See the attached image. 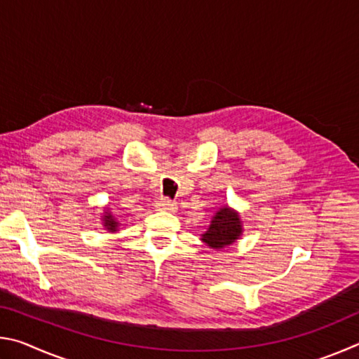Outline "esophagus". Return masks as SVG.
I'll use <instances>...</instances> for the list:
<instances>
[{
    "instance_id": "obj_1",
    "label": "esophagus",
    "mask_w": 359,
    "mask_h": 359,
    "mask_svg": "<svg viewBox=\"0 0 359 359\" xmlns=\"http://www.w3.org/2000/svg\"><path fill=\"white\" fill-rule=\"evenodd\" d=\"M156 210H161V212H175V209H177V205H175V203L169 201V199H161V201L156 203Z\"/></svg>"
}]
</instances>
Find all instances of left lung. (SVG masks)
<instances>
[{"label": "left lung", "instance_id": "obj_1", "mask_svg": "<svg viewBox=\"0 0 359 359\" xmlns=\"http://www.w3.org/2000/svg\"><path fill=\"white\" fill-rule=\"evenodd\" d=\"M242 233H244V226H242L239 212L224 204L210 218L209 228L201 234V241L209 248L222 250L238 242L242 238Z\"/></svg>", "mask_w": 359, "mask_h": 359}]
</instances>
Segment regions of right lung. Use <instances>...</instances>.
Here are the masks:
<instances>
[{
	"label": "right lung",
	"mask_w": 359,
	"mask_h": 359,
	"mask_svg": "<svg viewBox=\"0 0 359 359\" xmlns=\"http://www.w3.org/2000/svg\"><path fill=\"white\" fill-rule=\"evenodd\" d=\"M101 224L104 226L106 231H109V233H117L121 223L117 220V218H115L111 209L104 208V210H102V215H101Z\"/></svg>",
	"instance_id": "add662e5"
}]
</instances>
